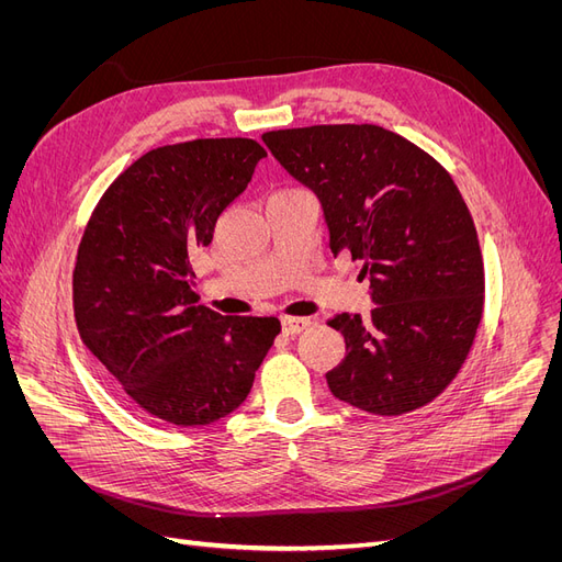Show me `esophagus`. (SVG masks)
Here are the masks:
<instances>
[{"instance_id": "esophagus-1", "label": "esophagus", "mask_w": 562, "mask_h": 562, "mask_svg": "<svg viewBox=\"0 0 562 562\" xmlns=\"http://www.w3.org/2000/svg\"><path fill=\"white\" fill-rule=\"evenodd\" d=\"M310 318H293V316H283L281 318V328L285 335H297L302 330L310 328Z\"/></svg>"}]
</instances>
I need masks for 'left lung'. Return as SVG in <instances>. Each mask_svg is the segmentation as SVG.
<instances>
[{"label": "left lung", "mask_w": 562, "mask_h": 562, "mask_svg": "<svg viewBox=\"0 0 562 562\" xmlns=\"http://www.w3.org/2000/svg\"><path fill=\"white\" fill-rule=\"evenodd\" d=\"M274 159L314 192L330 250L370 281L368 316L339 314L347 356L326 372L333 396L372 415L427 405L462 368L483 314V258L448 171L372 124L271 131Z\"/></svg>", "instance_id": "left-lung-1"}]
</instances>
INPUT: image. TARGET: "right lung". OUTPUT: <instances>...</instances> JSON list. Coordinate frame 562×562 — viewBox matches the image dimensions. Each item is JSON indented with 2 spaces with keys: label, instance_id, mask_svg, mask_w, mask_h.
Here are the masks:
<instances>
[{
  "label": "right lung",
  "instance_id": "1",
  "mask_svg": "<svg viewBox=\"0 0 562 562\" xmlns=\"http://www.w3.org/2000/svg\"><path fill=\"white\" fill-rule=\"evenodd\" d=\"M267 157L248 138L157 147L133 161L95 206L75 267L83 345L155 419L206 427L250 394L279 318L203 307L192 258Z\"/></svg>",
  "mask_w": 562,
  "mask_h": 562
}]
</instances>
